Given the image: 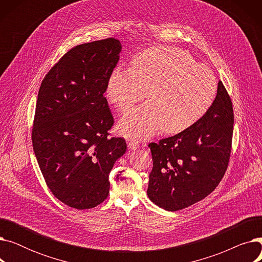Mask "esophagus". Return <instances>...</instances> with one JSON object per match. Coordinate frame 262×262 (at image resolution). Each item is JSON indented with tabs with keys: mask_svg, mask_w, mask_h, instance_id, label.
I'll list each match as a JSON object with an SVG mask.
<instances>
[{
	"mask_svg": "<svg viewBox=\"0 0 262 262\" xmlns=\"http://www.w3.org/2000/svg\"><path fill=\"white\" fill-rule=\"evenodd\" d=\"M127 144H128V148H130V149H137V148L140 147V144H139L138 140H136V139L128 140Z\"/></svg>",
	"mask_w": 262,
	"mask_h": 262,
	"instance_id": "34e87169",
	"label": "esophagus"
}]
</instances>
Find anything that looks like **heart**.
Listing matches in <instances>:
<instances>
[{
  "instance_id": "b5f03b06",
  "label": "heart",
  "mask_w": 262,
  "mask_h": 262,
  "mask_svg": "<svg viewBox=\"0 0 262 262\" xmlns=\"http://www.w3.org/2000/svg\"><path fill=\"white\" fill-rule=\"evenodd\" d=\"M216 88L209 67L196 62L183 50L155 47L136 55L132 68H115L106 92L121 112L130 109L147 93L149 102L124 115L119 124L124 136L140 139L159 127L178 133L191 126L207 113Z\"/></svg>"
}]
</instances>
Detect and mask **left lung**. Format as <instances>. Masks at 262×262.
<instances>
[{
  "label": "left lung",
  "instance_id": "obj_1",
  "mask_svg": "<svg viewBox=\"0 0 262 262\" xmlns=\"http://www.w3.org/2000/svg\"><path fill=\"white\" fill-rule=\"evenodd\" d=\"M232 132V103L220 80L212 105L200 120L180 134L148 144L153 158L149 200L177 211L210 194L228 167Z\"/></svg>",
  "mask_w": 262,
  "mask_h": 262
}]
</instances>
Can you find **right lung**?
I'll list each match as a JSON object with an SVG mask.
<instances>
[{
  "label": "right lung",
  "mask_w": 262,
  "mask_h": 262,
  "mask_svg": "<svg viewBox=\"0 0 262 262\" xmlns=\"http://www.w3.org/2000/svg\"><path fill=\"white\" fill-rule=\"evenodd\" d=\"M121 49L115 38L72 48L48 72L38 92L34 152L52 193L75 209L103 203L109 173L127 148L125 139L110 137L115 121L104 96Z\"/></svg>",
  "instance_id": "right-lung-1"
}]
</instances>
